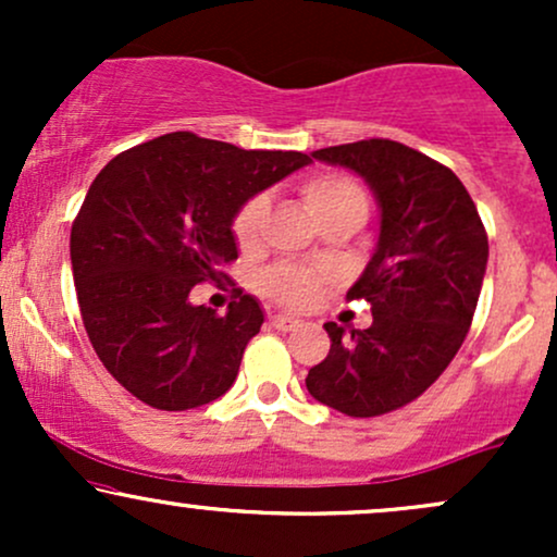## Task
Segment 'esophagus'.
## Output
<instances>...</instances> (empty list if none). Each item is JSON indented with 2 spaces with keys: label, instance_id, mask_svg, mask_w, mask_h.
Returning <instances> with one entry per match:
<instances>
[{
  "label": "esophagus",
  "instance_id": "34e87169",
  "mask_svg": "<svg viewBox=\"0 0 557 557\" xmlns=\"http://www.w3.org/2000/svg\"><path fill=\"white\" fill-rule=\"evenodd\" d=\"M270 324H272V327L287 332V330H296L300 324V319L290 317V314H270Z\"/></svg>",
  "mask_w": 557,
  "mask_h": 557
}]
</instances>
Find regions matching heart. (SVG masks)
I'll return each mask as SVG.
<instances>
[{
    "label": "heart",
    "mask_w": 557,
    "mask_h": 557,
    "mask_svg": "<svg viewBox=\"0 0 557 557\" xmlns=\"http://www.w3.org/2000/svg\"><path fill=\"white\" fill-rule=\"evenodd\" d=\"M304 203L314 220H322L324 214L335 212L343 207H367V196L354 181L341 175H319L314 181L304 185ZM267 214V198L253 196L238 209L233 220V235L240 248H251L259 238L261 220ZM322 274L314 270H304L296 264H274L267 272H261L259 287L261 293L280 300L287 306H306L311 304L322 290Z\"/></svg>",
    "instance_id": "1"
}]
</instances>
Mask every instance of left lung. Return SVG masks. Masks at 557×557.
<instances>
[{
    "mask_svg": "<svg viewBox=\"0 0 557 557\" xmlns=\"http://www.w3.org/2000/svg\"><path fill=\"white\" fill-rule=\"evenodd\" d=\"M311 157L363 177L380 230L348 290L372 304V324H324L330 354L309 369L306 387L345 417H380L417 400L456 359L487 272V233L453 170L398 140H356Z\"/></svg>",
    "mask_w": 557,
    "mask_h": 557,
    "instance_id": "1",
    "label": "left lung"
}]
</instances>
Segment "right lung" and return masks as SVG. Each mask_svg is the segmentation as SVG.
<instances>
[{
    "label": "right lung",
    "mask_w": 557,
    "mask_h": 557,
    "mask_svg": "<svg viewBox=\"0 0 557 557\" xmlns=\"http://www.w3.org/2000/svg\"><path fill=\"white\" fill-rule=\"evenodd\" d=\"M306 164L300 151H246L181 131L133 146L96 175L70 261L88 341L127 393L159 411H188L233 387L264 311L238 290L216 317L190 304V290L220 283L238 259L233 220L243 203Z\"/></svg>",
    "instance_id": "add662e5"
}]
</instances>
